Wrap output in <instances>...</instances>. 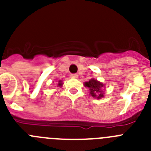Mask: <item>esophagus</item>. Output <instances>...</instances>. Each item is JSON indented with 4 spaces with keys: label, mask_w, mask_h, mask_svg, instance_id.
<instances>
[{
    "label": "esophagus",
    "mask_w": 151,
    "mask_h": 151,
    "mask_svg": "<svg viewBox=\"0 0 151 151\" xmlns=\"http://www.w3.org/2000/svg\"><path fill=\"white\" fill-rule=\"evenodd\" d=\"M70 76H71V78H78V75L76 74V73H73V74H71V75H70Z\"/></svg>",
    "instance_id": "1"
}]
</instances>
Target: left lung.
<instances>
[{"label": "left lung", "mask_w": 151, "mask_h": 151, "mask_svg": "<svg viewBox=\"0 0 151 151\" xmlns=\"http://www.w3.org/2000/svg\"><path fill=\"white\" fill-rule=\"evenodd\" d=\"M85 87L89 88L90 90V94L92 97H97V99H100L104 97V93L103 92L102 88L104 87V84L98 82L95 79H91L89 82H85Z\"/></svg>", "instance_id": "left-lung-1"}]
</instances>
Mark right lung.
I'll return each mask as SVG.
<instances>
[{"mask_svg": "<svg viewBox=\"0 0 151 151\" xmlns=\"http://www.w3.org/2000/svg\"><path fill=\"white\" fill-rule=\"evenodd\" d=\"M62 83H61V81H59V83H58V86H61Z\"/></svg>", "mask_w": 151, "mask_h": 151, "instance_id": "right-lung-1", "label": "right lung"}]
</instances>
